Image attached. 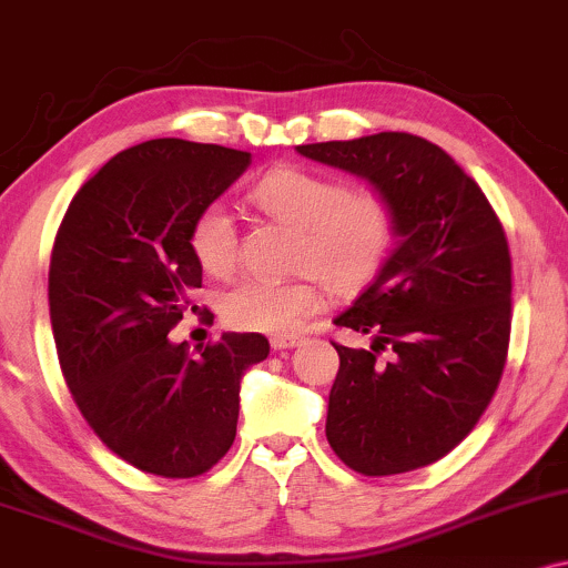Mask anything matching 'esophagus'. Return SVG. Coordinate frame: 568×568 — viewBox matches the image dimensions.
<instances>
[{"label":"esophagus","instance_id":"esophagus-1","mask_svg":"<svg viewBox=\"0 0 568 568\" xmlns=\"http://www.w3.org/2000/svg\"><path fill=\"white\" fill-rule=\"evenodd\" d=\"M270 344H272V349H293V346H298L302 344V338L298 336H293V333H277V336H272L270 338Z\"/></svg>","mask_w":568,"mask_h":568}]
</instances>
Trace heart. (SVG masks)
Masks as SVG:
<instances>
[{
  "label": "heart",
  "mask_w": 568,
  "mask_h": 568,
  "mask_svg": "<svg viewBox=\"0 0 568 568\" xmlns=\"http://www.w3.org/2000/svg\"><path fill=\"white\" fill-rule=\"evenodd\" d=\"M264 216L296 230L291 280L245 277L219 298L222 320L235 331L288 333L317 312V280L333 296L365 288L394 243V206L373 187H346L336 176L283 166L251 190ZM190 254L211 277H230L241 258L235 222L219 206L197 211L187 232Z\"/></svg>",
  "instance_id": "heart-1"
}]
</instances>
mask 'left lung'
<instances>
[{
  "label": "left lung",
  "mask_w": 568,
  "mask_h": 568,
  "mask_svg": "<svg viewBox=\"0 0 568 568\" xmlns=\"http://www.w3.org/2000/svg\"><path fill=\"white\" fill-rule=\"evenodd\" d=\"M296 150L365 176L392 201L399 235L373 283L333 320L373 344L331 341L341 365L327 442L362 476L432 466L474 432L503 378L514 280L500 219L479 184L423 136L381 132Z\"/></svg>",
  "instance_id": "obj_1"
}]
</instances>
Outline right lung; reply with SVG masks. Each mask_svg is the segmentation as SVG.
<instances>
[{"mask_svg":"<svg viewBox=\"0 0 568 568\" xmlns=\"http://www.w3.org/2000/svg\"><path fill=\"white\" fill-rule=\"evenodd\" d=\"M248 163L245 150L148 140L81 184L54 235L50 320L68 392L111 453L163 479H193L227 455L243 373L270 354L262 333L195 352L169 341L197 312L190 224Z\"/></svg>","mask_w":568,"mask_h":568,"instance_id":"obj_1","label":"right lung"}]
</instances>
